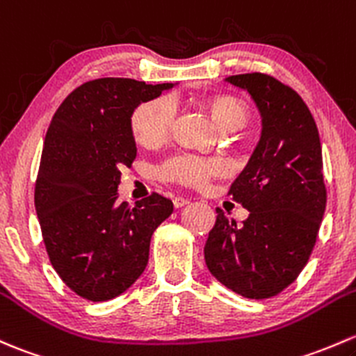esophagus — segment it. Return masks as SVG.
<instances>
[{
    "instance_id": "34e87169",
    "label": "esophagus",
    "mask_w": 356,
    "mask_h": 356,
    "mask_svg": "<svg viewBox=\"0 0 356 356\" xmlns=\"http://www.w3.org/2000/svg\"><path fill=\"white\" fill-rule=\"evenodd\" d=\"M186 204H189V200H186V197H174L175 208H182V207H186Z\"/></svg>"
}]
</instances>
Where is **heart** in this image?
<instances>
[{
    "instance_id": "1",
    "label": "heart",
    "mask_w": 356,
    "mask_h": 356,
    "mask_svg": "<svg viewBox=\"0 0 356 356\" xmlns=\"http://www.w3.org/2000/svg\"><path fill=\"white\" fill-rule=\"evenodd\" d=\"M213 121L222 131H237L247 122L249 111L245 102L234 95H216L207 102ZM177 112V104L172 97L163 95L159 99L141 104L131 118V128L138 143L145 147H155L167 138L168 131ZM223 163L215 159H197L191 155H179L167 160L160 167V177L179 184L201 188L211 177L222 174Z\"/></svg>"
}]
</instances>
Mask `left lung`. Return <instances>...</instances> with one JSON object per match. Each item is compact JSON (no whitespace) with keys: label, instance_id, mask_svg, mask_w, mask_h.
Masks as SVG:
<instances>
[{"label":"left lung","instance_id":"8db88e82","mask_svg":"<svg viewBox=\"0 0 356 356\" xmlns=\"http://www.w3.org/2000/svg\"><path fill=\"white\" fill-rule=\"evenodd\" d=\"M225 81L256 102L261 138L230 194L249 216L237 225L216 208L204 261L222 285L245 298H269L309 261L326 209L323 149L309 107L295 90L263 73Z\"/></svg>","mask_w":356,"mask_h":356}]
</instances>
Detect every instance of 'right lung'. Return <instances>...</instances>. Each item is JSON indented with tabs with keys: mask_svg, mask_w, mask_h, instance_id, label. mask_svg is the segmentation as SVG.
I'll return each mask as SVG.
<instances>
[{
	"mask_svg": "<svg viewBox=\"0 0 356 356\" xmlns=\"http://www.w3.org/2000/svg\"><path fill=\"white\" fill-rule=\"evenodd\" d=\"M174 83L99 78L74 88L52 118L35 181V211L52 268L80 297L106 302L148 264L155 228L174 211L153 193L119 203L121 168L136 159L131 115Z\"/></svg>",
	"mask_w": 356,
	"mask_h": 356,
	"instance_id": "obj_1",
	"label": "right lung"
}]
</instances>
